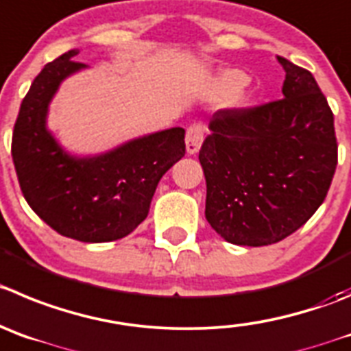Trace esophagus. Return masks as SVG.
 I'll return each instance as SVG.
<instances>
[{"label": "esophagus", "instance_id": "1", "mask_svg": "<svg viewBox=\"0 0 351 351\" xmlns=\"http://www.w3.org/2000/svg\"><path fill=\"white\" fill-rule=\"evenodd\" d=\"M202 140H204V131H202V126L201 124H192V126L186 130V135H185L186 152L197 154L202 145Z\"/></svg>", "mask_w": 351, "mask_h": 351}]
</instances>
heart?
Segmentation results:
<instances>
[{
  "label": "heart",
  "mask_w": 351,
  "mask_h": 351,
  "mask_svg": "<svg viewBox=\"0 0 351 351\" xmlns=\"http://www.w3.org/2000/svg\"><path fill=\"white\" fill-rule=\"evenodd\" d=\"M250 81L247 74L239 69H223L216 74L213 90L218 97H230L228 106L230 109H247L253 104V97L242 88Z\"/></svg>",
  "instance_id": "b5f03b06"
}]
</instances>
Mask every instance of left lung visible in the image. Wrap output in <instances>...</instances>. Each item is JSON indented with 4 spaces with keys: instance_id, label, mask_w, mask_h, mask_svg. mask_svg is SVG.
Wrapping results in <instances>:
<instances>
[{
    "instance_id": "8db88e82",
    "label": "left lung",
    "mask_w": 351,
    "mask_h": 351,
    "mask_svg": "<svg viewBox=\"0 0 351 351\" xmlns=\"http://www.w3.org/2000/svg\"><path fill=\"white\" fill-rule=\"evenodd\" d=\"M277 60L282 100L218 110L199 152L206 220L230 244L258 247L296 232L324 202L338 165L334 116L315 77Z\"/></svg>"
}]
</instances>
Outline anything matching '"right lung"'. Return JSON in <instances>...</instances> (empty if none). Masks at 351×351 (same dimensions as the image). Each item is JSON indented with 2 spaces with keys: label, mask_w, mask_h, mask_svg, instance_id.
Returning a JSON list of instances; mask_svg holds the SVG:
<instances>
[{
  "label": "right lung",
  "mask_w": 351,
  "mask_h": 351,
  "mask_svg": "<svg viewBox=\"0 0 351 351\" xmlns=\"http://www.w3.org/2000/svg\"><path fill=\"white\" fill-rule=\"evenodd\" d=\"M77 53L60 55L32 81L13 128L12 157L22 194L45 223L81 242H110L147 218L159 180L185 156V130L156 131L95 156L67 152L47 121L60 84L88 69Z\"/></svg>",
  "instance_id": "right-lung-1"
}]
</instances>
